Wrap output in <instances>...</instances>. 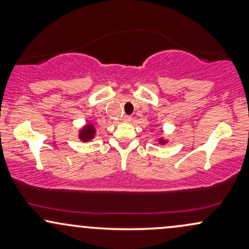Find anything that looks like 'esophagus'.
Instances as JSON below:
<instances>
[{
    "label": "esophagus",
    "mask_w": 249,
    "mask_h": 249,
    "mask_svg": "<svg viewBox=\"0 0 249 249\" xmlns=\"http://www.w3.org/2000/svg\"><path fill=\"white\" fill-rule=\"evenodd\" d=\"M131 121H132V117H131V116H124V117H123V122L130 123Z\"/></svg>",
    "instance_id": "1"
}]
</instances>
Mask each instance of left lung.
Listing matches in <instances>:
<instances>
[{
  "label": "left lung",
  "mask_w": 249,
  "mask_h": 249,
  "mask_svg": "<svg viewBox=\"0 0 249 249\" xmlns=\"http://www.w3.org/2000/svg\"><path fill=\"white\" fill-rule=\"evenodd\" d=\"M158 142H159V144H160V145H165V144H167L168 141H167L166 138H165V137L160 136V137H159V139H158Z\"/></svg>",
  "instance_id": "8db88e82"
}]
</instances>
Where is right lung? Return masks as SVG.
Here are the masks:
<instances>
[{"mask_svg": "<svg viewBox=\"0 0 249 249\" xmlns=\"http://www.w3.org/2000/svg\"><path fill=\"white\" fill-rule=\"evenodd\" d=\"M96 137V126L93 123L89 122L84 126L79 128L78 131V139L83 142H88L92 141Z\"/></svg>", "mask_w": 249, "mask_h": 249, "instance_id": "obj_1", "label": "right lung"}]
</instances>
